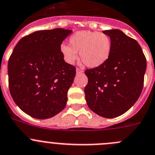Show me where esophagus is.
Listing matches in <instances>:
<instances>
[{"label": "esophagus", "mask_w": 155, "mask_h": 155, "mask_svg": "<svg viewBox=\"0 0 155 155\" xmlns=\"http://www.w3.org/2000/svg\"><path fill=\"white\" fill-rule=\"evenodd\" d=\"M82 72H83L82 69H79V68H76V73H82Z\"/></svg>", "instance_id": "obj_1"}]
</instances>
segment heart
<instances>
[{
	"mask_svg": "<svg viewBox=\"0 0 155 155\" xmlns=\"http://www.w3.org/2000/svg\"><path fill=\"white\" fill-rule=\"evenodd\" d=\"M69 45L60 46L66 63L72 64L78 58L77 52L85 64L91 68L100 66L108 60L112 52V41L105 34L96 31L81 30L69 37Z\"/></svg>",
	"mask_w": 155,
	"mask_h": 155,
	"instance_id": "1",
	"label": "heart"
}]
</instances>
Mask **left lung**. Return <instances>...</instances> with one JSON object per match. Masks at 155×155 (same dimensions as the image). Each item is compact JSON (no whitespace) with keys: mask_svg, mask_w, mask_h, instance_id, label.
I'll list each match as a JSON object with an SVG mask.
<instances>
[{"mask_svg":"<svg viewBox=\"0 0 155 155\" xmlns=\"http://www.w3.org/2000/svg\"><path fill=\"white\" fill-rule=\"evenodd\" d=\"M102 33L110 37L112 52L104 64L86 69L87 105L104 118L122 115L139 98L144 86L146 58L138 42L119 30Z\"/></svg>","mask_w":155,"mask_h":155,"instance_id":"obj_1","label":"left lung"}]
</instances>
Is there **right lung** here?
Returning a JSON list of instances; mask_svg holds the SVG:
<instances>
[{
	"label": "right lung",
	"instance_id": "1",
	"mask_svg": "<svg viewBox=\"0 0 155 155\" xmlns=\"http://www.w3.org/2000/svg\"><path fill=\"white\" fill-rule=\"evenodd\" d=\"M71 33L62 28L34 32L19 40L10 56V92L33 118H51L66 106L76 67L65 62L60 45Z\"/></svg>",
	"mask_w": 155,
	"mask_h": 155
}]
</instances>
